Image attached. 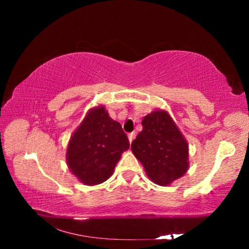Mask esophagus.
<instances>
[{
    "mask_svg": "<svg viewBox=\"0 0 249 249\" xmlns=\"http://www.w3.org/2000/svg\"><path fill=\"white\" fill-rule=\"evenodd\" d=\"M135 136H136V134H135V133H129V134H128V141H129L130 144H132V142L134 141Z\"/></svg>",
    "mask_w": 249,
    "mask_h": 249,
    "instance_id": "34e87169",
    "label": "esophagus"
}]
</instances>
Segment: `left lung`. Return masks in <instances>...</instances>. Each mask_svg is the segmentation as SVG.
Listing matches in <instances>:
<instances>
[{
  "instance_id": "obj_1",
  "label": "left lung",
  "mask_w": 249,
  "mask_h": 249,
  "mask_svg": "<svg viewBox=\"0 0 249 249\" xmlns=\"http://www.w3.org/2000/svg\"><path fill=\"white\" fill-rule=\"evenodd\" d=\"M142 125L130 148L148 178L165 187L183 177L189 168V145L169 113L155 109Z\"/></svg>"
}]
</instances>
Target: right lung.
<instances>
[{
    "label": "right lung",
    "mask_w": 249,
    "mask_h": 249,
    "mask_svg": "<svg viewBox=\"0 0 249 249\" xmlns=\"http://www.w3.org/2000/svg\"><path fill=\"white\" fill-rule=\"evenodd\" d=\"M129 142L122 126L108 116L103 105L92 107L70 137L67 165L86 185H96L113 175Z\"/></svg>",
    "instance_id": "obj_1"
}]
</instances>
